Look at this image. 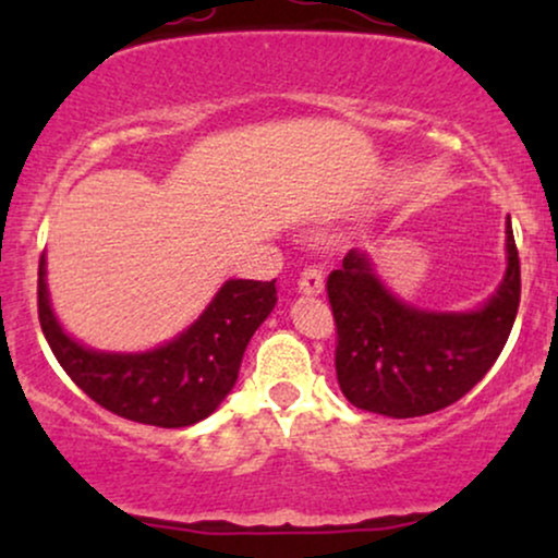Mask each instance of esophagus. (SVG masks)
<instances>
[{
	"mask_svg": "<svg viewBox=\"0 0 558 558\" xmlns=\"http://www.w3.org/2000/svg\"><path fill=\"white\" fill-rule=\"evenodd\" d=\"M325 291V275L317 267H310V270L301 272L299 278V293L301 296H319Z\"/></svg>",
	"mask_w": 558,
	"mask_h": 558,
	"instance_id": "esophagus-1",
	"label": "esophagus"
}]
</instances>
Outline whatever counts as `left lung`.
I'll use <instances>...</instances> for the list:
<instances>
[{"label":"left lung","instance_id":"obj_1","mask_svg":"<svg viewBox=\"0 0 558 558\" xmlns=\"http://www.w3.org/2000/svg\"><path fill=\"white\" fill-rule=\"evenodd\" d=\"M338 325L336 373L364 412L407 420L451 407L483 380L520 310V257L506 217V272L472 310H425L396 296L373 254L351 248L328 278Z\"/></svg>","mask_w":558,"mask_h":558}]
</instances>
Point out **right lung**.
Wrapping results in <instances>:
<instances>
[{
  "label": "right lung",
  "mask_w": 558,
  "mask_h": 558,
  "mask_svg": "<svg viewBox=\"0 0 558 558\" xmlns=\"http://www.w3.org/2000/svg\"><path fill=\"white\" fill-rule=\"evenodd\" d=\"M278 304L275 280L230 278L189 328L146 351H101L75 341L54 315L47 254L38 262V319L57 362L88 399L155 427L207 420L239 380L243 351Z\"/></svg>",
  "instance_id": "right-lung-1"
}]
</instances>
